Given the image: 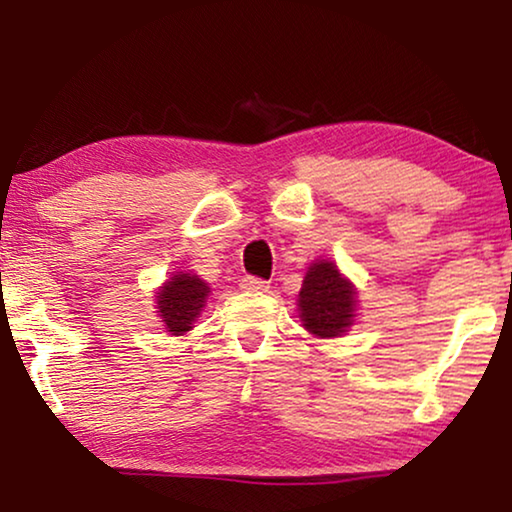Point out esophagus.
<instances>
[{"instance_id":"esophagus-1","label":"esophagus","mask_w":512,"mask_h":512,"mask_svg":"<svg viewBox=\"0 0 512 512\" xmlns=\"http://www.w3.org/2000/svg\"><path fill=\"white\" fill-rule=\"evenodd\" d=\"M240 289L251 291V293H263V291L270 289V284L263 282V279H258V277H242L240 279Z\"/></svg>"}]
</instances>
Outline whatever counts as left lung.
<instances>
[{
    "label": "left lung",
    "instance_id": "obj_1",
    "mask_svg": "<svg viewBox=\"0 0 512 512\" xmlns=\"http://www.w3.org/2000/svg\"><path fill=\"white\" fill-rule=\"evenodd\" d=\"M303 326L317 338H340L356 317V289L333 261H314L298 293Z\"/></svg>",
    "mask_w": 512,
    "mask_h": 512
}]
</instances>
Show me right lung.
<instances>
[{
    "label": "right lung",
    "instance_id": "add662e5",
    "mask_svg": "<svg viewBox=\"0 0 512 512\" xmlns=\"http://www.w3.org/2000/svg\"><path fill=\"white\" fill-rule=\"evenodd\" d=\"M209 286L198 275L177 272L158 289V317L163 319L167 333L184 335L191 331L193 321L198 319L202 307L207 303Z\"/></svg>",
    "mask_w": 512,
    "mask_h": 512
}]
</instances>
